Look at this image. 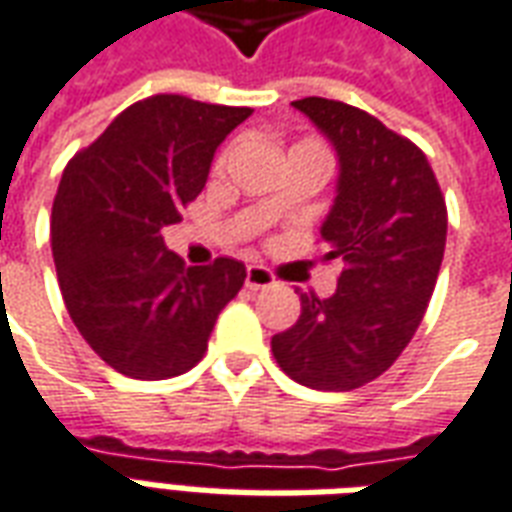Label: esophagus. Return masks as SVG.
<instances>
[{
  "label": "esophagus",
  "mask_w": 512,
  "mask_h": 512,
  "mask_svg": "<svg viewBox=\"0 0 512 512\" xmlns=\"http://www.w3.org/2000/svg\"><path fill=\"white\" fill-rule=\"evenodd\" d=\"M244 285L249 290H266L274 285V274L266 266H246Z\"/></svg>",
  "instance_id": "1"
}]
</instances>
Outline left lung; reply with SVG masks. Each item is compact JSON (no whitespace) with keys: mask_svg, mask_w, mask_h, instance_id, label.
Instances as JSON below:
<instances>
[{"mask_svg":"<svg viewBox=\"0 0 512 512\" xmlns=\"http://www.w3.org/2000/svg\"><path fill=\"white\" fill-rule=\"evenodd\" d=\"M293 109L337 153L321 241L343 274L329 299L299 293V321L271 337V351L301 386L351 392L389 370L417 332L444 257L447 205L425 153L373 115L329 98Z\"/></svg>","mask_w":512,"mask_h":512,"instance_id":"left-lung-1","label":"left lung"}]
</instances>
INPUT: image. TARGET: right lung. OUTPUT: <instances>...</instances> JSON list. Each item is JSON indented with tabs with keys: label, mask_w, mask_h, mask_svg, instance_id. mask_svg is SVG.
<instances>
[{
	"label": "right lung",
	"mask_w": 512,
	"mask_h": 512,
	"mask_svg": "<svg viewBox=\"0 0 512 512\" xmlns=\"http://www.w3.org/2000/svg\"><path fill=\"white\" fill-rule=\"evenodd\" d=\"M252 109L153 95L71 158L51 208V255L87 345L139 381L186 373L244 288L233 257L186 266L161 230L205 189L216 147Z\"/></svg>",
	"instance_id": "obj_1"
}]
</instances>
